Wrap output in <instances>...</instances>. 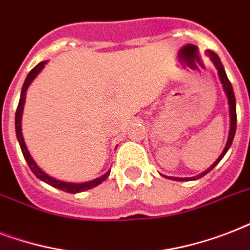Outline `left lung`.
<instances>
[{
    "label": "left lung",
    "mask_w": 250,
    "mask_h": 250,
    "mask_svg": "<svg viewBox=\"0 0 250 250\" xmlns=\"http://www.w3.org/2000/svg\"><path fill=\"white\" fill-rule=\"evenodd\" d=\"M208 56L210 57V60L213 61L214 66L217 67L218 70V75H219V79H221L222 84H223V89H225L226 94H227V97H229V117H231V127H229V140H227V144H226V148L225 150L222 152V154L219 156V158H218L215 162H214L211 166L208 168V170L205 171V172H202V174H200L196 178H174V180H189V179H198V178H202L204 175H206L208 172H210V171L213 170L214 167L217 166L218 164H219V161L225 157V154L227 153V150L229 149V146L232 145V141H233V137H235V132H236V100H235V93H233V89H232V85H231V83H229V78H227V75H226V71L225 68H223V64H222L221 60H219V57L215 54V53L210 52V50H208ZM168 178V176H167ZM171 179V178H170Z\"/></svg>",
    "instance_id": "8db88e82"
}]
</instances>
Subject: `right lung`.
Wrapping results in <instances>:
<instances>
[{"label": "right lung", "instance_id": "add662e5", "mask_svg": "<svg viewBox=\"0 0 250 250\" xmlns=\"http://www.w3.org/2000/svg\"><path fill=\"white\" fill-rule=\"evenodd\" d=\"M45 63H46V62H40L39 64H36V66L29 71V74L27 75V78H25L24 84H23V88H21V100H19V104H18V107H17V113H15V131H17V139L18 141H19L21 153H23V156H24L29 168L32 170V172L36 175L37 178L40 179V180H42V182L48 183L49 186L56 187V188H58V189L64 190V192H67V193H79V192H84V190L90 189V188H94V187H97L98 184H101L104 180H106V179L109 178L110 171H107L105 175H102L101 178L96 179V180H92V182L82 183V184H76V183H66V182H61V180H57V179L49 176L48 174H45L44 171L37 166L36 162L33 161V158L31 157V154H29L28 149H27V146H25L24 144L23 135H21V113H23V107H24L25 90L28 89L29 84L32 83V80L36 78L37 74L44 68Z\"/></svg>", "mask_w": 250, "mask_h": 250}]
</instances>
